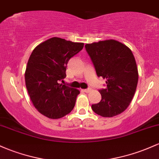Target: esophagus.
I'll return each instance as SVG.
<instances>
[{
    "instance_id": "esophagus-1",
    "label": "esophagus",
    "mask_w": 159,
    "mask_h": 159,
    "mask_svg": "<svg viewBox=\"0 0 159 159\" xmlns=\"http://www.w3.org/2000/svg\"><path fill=\"white\" fill-rule=\"evenodd\" d=\"M84 92H85V93H90V91L92 90L91 88H88V89H84V90H83Z\"/></svg>"
}]
</instances>
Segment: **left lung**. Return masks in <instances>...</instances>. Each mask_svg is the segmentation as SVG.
I'll return each instance as SVG.
<instances>
[{
	"label": "left lung",
	"instance_id": "1",
	"mask_svg": "<svg viewBox=\"0 0 159 159\" xmlns=\"http://www.w3.org/2000/svg\"><path fill=\"white\" fill-rule=\"evenodd\" d=\"M85 48L97 75L106 79L107 85L99 90L102 99L92 105V109L106 118L121 114L130 105L138 82V69L131 50L113 39L87 43Z\"/></svg>",
	"mask_w": 159,
	"mask_h": 159
}]
</instances>
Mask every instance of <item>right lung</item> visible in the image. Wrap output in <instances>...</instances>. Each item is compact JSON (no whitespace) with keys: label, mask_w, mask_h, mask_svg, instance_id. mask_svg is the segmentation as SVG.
Listing matches in <instances>:
<instances>
[{"label":"right lung","mask_w":159,"mask_h":159,"mask_svg":"<svg viewBox=\"0 0 159 159\" xmlns=\"http://www.w3.org/2000/svg\"><path fill=\"white\" fill-rule=\"evenodd\" d=\"M83 48L84 43L54 37L33 50L26 66L25 86L33 105L43 116L58 119L74 108L80 91L59 81L66 78L70 58Z\"/></svg>","instance_id":"add662e5"}]
</instances>
